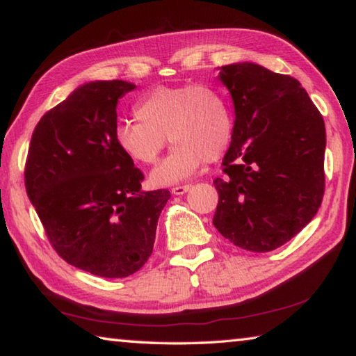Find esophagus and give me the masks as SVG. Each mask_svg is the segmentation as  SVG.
<instances>
[{
    "label": "esophagus",
    "instance_id": "esophagus-1",
    "mask_svg": "<svg viewBox=\"0 0 356 356\" xmlns=\"http://www.w3.org/2000/svg\"><path fill=\"white\" fill-rule=\"evenodd\" d=\"M191 188V185H177V186H174V188L171 190V193L172 195H185L186 191H188Z\"/></svg>",
    "mask_w": 356,
    "mask_h": 356
}]
</instances>
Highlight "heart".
I'll return each instance as SVG.
<instances>
[{
	"mask_svg": "<svg viewBox=\"0 0 356 356\" xmlns=\"http://www.w3.org/2000/svg\"><path fill=\"white\" fill-rule=\"evenodd\" d=\"M136 120L118 124L119 147L141 165H155L168 138L176 144L168 159L152 172L159 185L188 179L202 166L218 161L231 146L232 111L218 89L210 84L160 86L134 108Z\"/></svg>",
	"mask_w": 356,
	"mask_h": 356,
	"instance_id": "b5f03b06",
	"label": "heart"
}]
</instances>
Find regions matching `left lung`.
<instances>
[{
	"mask_svg": "<svg viewBox=\"0 0 356 356\" xmlns=\"http://www.w3.org/2000/svg\"><path fill=\"white\" fill-rule=\"evenodd\" d=\"M234 134L213 180V225L238 248H280L314 218L325 191L322 114L293 76L254 63L222 65Z\"/></svg>",
	"mask_w": 356,
	"mask_h": 356,
	"instance_id": "left-lung-1",
	"label": "left lung"
}]
</instances>
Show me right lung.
<instances>
[{"label":"right lung","instance_id":"right-lung-1","mask_svg":"<svg viewBox=\"0 0 356 356\" xmlns=\"http://www.w3.org/2000/svg\"><path fill=\"white\" fill-rule=\"evenodd\" d=\"M122 80L89 81L45 113L29 144L25 186L47 237L65 262L102 278H125L152 254L171 193L143 191L144 174L119 147Z\"/></svg>","mask_w":356,"mask_h":356}]
</instances>
